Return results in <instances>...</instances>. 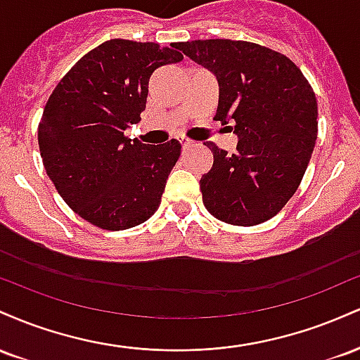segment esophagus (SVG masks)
Masks as SVG:
<instances>
[{"label": "esophagus", "instance_id": "obj_1", "mask_svg": "<svg viewBox=\"0 0 360 360\" xmlns=\"http://www.w3.org/2000/svg\"><path fill=\"white\" fill-rule=\"evenodd\" d=\"M179 143H181V147H183V150H188V148H191L194 146L193 140H188V139H184V137L179 139Z\"/></svg>", "mask_w": 360, "mask_h": 360}]
</instances>
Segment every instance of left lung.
<instances>
[{
	"label": "left lung",
	"instance_id": "obj_1",
	"mask_svg": "<svg viewBox=\"0 0 360 360\" xmlns=\"http://www.w3.org/2000/svg\"><path fill=\"white\" fill-rule=\"evenodd\" d=\"M217 76L214 118L232 123L237 152L206 142L213 167L200 179L203 205L218 220L252 226L281 212L296 193L315 148L318 106L311 86L283 53L242 40L179 44Z\"/></svg>",
	"mask_w": 360,
	"mask_h": 360
}]
</instances>
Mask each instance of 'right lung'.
Returning <instances> with one entry per match:
<instances>
[{
	"label": "right lung",
	"mask_w": 360,
	"mask_h": 360,
	"mask_svg": "<svg viewBox=\"0 0 360 360\" xmlns=\"http://www.w3.org/2000/svg\"><path fill=\"white\" fill-rule=\"evenodd\" d=\"M181 60L177 44L111 39L81 57L49 98L39 125L45 171L93 225L131 229L159 208L181 143L131 142L125 130L146 110L152 72Z\"/></svg>",
	"instance_id": "add662e5"
}]
</instances>
